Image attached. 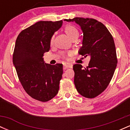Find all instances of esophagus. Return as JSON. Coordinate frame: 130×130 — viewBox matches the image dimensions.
<instances>
[{"label":"esophagus","mask_w":130,"mask_h":130,"mask_svg":"<svg viewBox=\"0 0 130 130\" xmlns=\"http://www.w3.org/2000/svg\"><path fill=\"white\" fill-rule=\"evenodd\" d=\"M72 65H70V64H65V65H63V69L65 70L68 68H72Z\"/></svg>","instance_id":"obj_1"}]
</instances>
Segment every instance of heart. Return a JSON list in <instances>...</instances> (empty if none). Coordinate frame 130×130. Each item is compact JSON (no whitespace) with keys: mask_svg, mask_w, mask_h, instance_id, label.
Listing matches in <instances>:
<instances>
[{"mask_svg":"<svg viewBox=\"0 0 130 130\" xmlns=\"http://www.w3.org/2000/svg\"><path fill=\"white\" fill-rule=\"evenodd\" d=\"M65 32L66 33V34L68 35V37H69L71 40H74L75 38H77L79 35V32L76 28L75 27L71 26V25H68L65 27ZM54 37H53L51 40V43L53 44L54 43ZM72 54L71 53H68L69 56H71Z\"/></svg>","mask_w":130,"mask_h":130,"instance_id":"heart-1","label":"heart"}]
</instances>
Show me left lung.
<instances>
[{
    "label": "left lung",
    "instance_id": "1",
    "mask_svg": "<svg viewBox=\"0 0 130 130\" xmlns=\"http://www.w3.org/2000/svg\"><path fill=\"white\" fill-rule=\"evenodd\" d=\"M64 21L75 22L83 32V46L78 53L90 59L86 68L80 64L73 65L74 83L80 95L93 98L106 89L117 67L113 37L103 24L96 19L77 17Z\"/></svg>",
    "mask_w": 130,
    "mask_h": 130
}]
</instances>
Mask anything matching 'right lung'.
Here are the masks:
<instances>
[{"mask_svg":"<svg viewBox=\"0 0 130 130\" xmlns=\"http://www.w3.org/2000/svg\"><path fill=\"white\" fill-rule=\"evenodd\" d=\"M62 23V20L38 21L21 32L16 41L13 63L19 79L27 94L43 102L53 98L59 90L63 65L46 63L43 57Z\"/></svg>","mask_w":130,"mask_h":130,"instance_id":"right-lung-1","label":"right lung"}]
</instances>
